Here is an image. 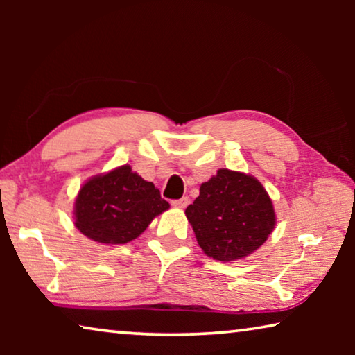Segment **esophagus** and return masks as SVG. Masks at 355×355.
<instances>
[{
    "label": "esophagus",
    "instance_id": "esophagus-1",
    "mask_svg": "<svg viewBox=\"0 0 355 355\" xmlns=\"http://www.w3.org/2000/svg\"><path fill=\"white\" fill-rule=\"evenodd\" d=\"M188 203H189L188 197H182V199H178V200H172V205L177 208H186L188 207Z\"/></svg>",
    "mask_w": 355,
    "mask_h": 355
}]
</instances>
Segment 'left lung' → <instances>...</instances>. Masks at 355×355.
<instances>
[{
	"label": "left lung",
	"mask_w": 355,
	"mask_h": 355,
	"mask_svg": "<svg viewBox=\"0 0 355 355\" xmlns=\"http://www.w3.org/2000/svg\"><path fill=\"white\" fill-rule=\"evenodd\" d=\"M184 213L203 252L219 261L248 257L275 225L272 202L261 183L228 169L202 183L199 197Z\"/></svg>",
	"instance_id": "8db88e82"
}]
</instances>
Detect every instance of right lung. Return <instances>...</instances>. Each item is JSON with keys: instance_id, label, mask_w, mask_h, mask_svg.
<instances>
[{"instance_id": "right-lung-1", "label": "right lung", "mask_w": 355, "mask_h": 355, "mask_svg": "<svg viewBox=\"0 0 355 355\" xmlns=\"http://www.w3.org/2000/svg\"><path fill=\"white\" fill-rule=\"evenodd\" d=\"M169 208L152 182L130 166L94 177L78 192L75 225L83 235L103 244L130 243L155 216Z\"/></svg>"}]
</instances>
